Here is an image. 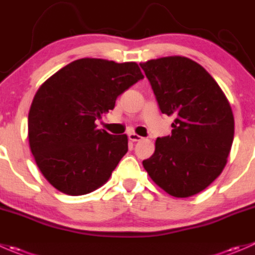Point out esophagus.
Wrapping results in <instances>:
<instances>
[{
	"label": "esophagus",
	"mask_w": 255,
	"mask_h": 255,
	"mask_svg": "<svg viewBox=\"0 0 255 255\" xmlns=\"http://www.w3.org/2000/svg\"><path fill=\"white\" fill-rule=\"evenodd\" d=\"M128 137H129V139L132 140V142H139V140L143 139V137L135 134V133H129V134H128Z\"/></svg>",
	"instance_id": "esophagus-1"
}]
</instances>
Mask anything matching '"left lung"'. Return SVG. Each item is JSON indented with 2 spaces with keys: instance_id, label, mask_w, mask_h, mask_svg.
<instances>
[{
  "instance_id": "obj_1",
  "label": "left lung",
  "mask_w": 255,
  "mask_h": 255,
  "mask_svg": "<svg viewBox=\"0 0 255 255\" xmlns=\"http://www.w3.org/2000/svg\"><path fill=\"white\" fill-rule=\"evenodd\" d=\"M139 65L162 113L174 117L172 134L157 138L154 153L143 160V167L170 196H194L227 164L234 138L231 103L214 78L187 57H162Z\"/></svg>"
}]
</instances>
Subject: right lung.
<instances>
[{"label":"right lung","mask_w":255,"mask_h":255,"mask_svg":"<svg viewBox=\"0 0 255 255\" xmlns=\"http://www.w3.org/2000/svg\"><path fill=\"white\" fill-rule=\"evenodd\" d=\"M143 78L135 62H71L37 90L28 113V142L43 177L68 196L102 187L128 150L127 134L98 129L96 120Z\"/></svg>","instance_id":"right-lung-1"}]
</instances>
